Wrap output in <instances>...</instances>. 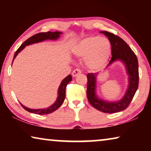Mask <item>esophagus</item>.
<instances>
[{
  "instance_id": "esophagus-1",
  "label": "esophagus",
  "mask_w": 151,
  "mask_h": 151,
  "mask_svg": "<svg viewBox=\"0 0 151 151\" xmlns=\"http://www.w3.org/2000/svg\"><path fill=\"white\" fill-rule=\"evenodd\" d=\"M81 73V70L80 69H78V68H76L75 70H74L73 71V73H72V75L73 77H75L77 75H78L79 74Z\"/></svg>"
}]
</instances>
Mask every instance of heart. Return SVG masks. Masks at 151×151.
<instances>
[{"mask_svg": "<svg viewBox=\"0 0 151 151\" xmlns=\"http://www.w3.org/2000/svg\"><path fill=\"white\" fill-rule=\"evenodd\" d=\"M76 57L85 58V65L89 69L98 70L106 65L111 53L109 40L98 36L87 37L73 48Z\"/></svg>", "mask_w": 151, "mask_h": 151, "instance_id": "1", "label": "heart"}]
</instances>
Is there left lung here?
Returning <instances> with one entry per match:
<instances>
[{
  "label": "left lung",
  "instance_id": "left-lung-1",
  "mask_svg": "<svg viewBox=\"0 0 151 151\" xmlns=\"http://www.w3.org/2000/svg\"><path fill=\"white\" fill-rule=\"evenodd\" d=\"M100 32L108 37L112 47V58L106 68L116 61H121L126 68L129 84L124 96L119 101L103 100L96 94V76L99 73H88L86 76V95L94 108L105 113H114L126 109L136 93L139 86V63L134 52L121 38L107 31Z\"/></svg>",
  "mask_w": 151,
  "mask_h": 151
}]
</instances>
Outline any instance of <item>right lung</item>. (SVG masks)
Returning a JSON list of instances; mask_svg holds the SVG:
<instances>
[{
	"instance_id": "add662e5",
	"label": "right lung",
	"mask_w": 151,
	"mask_h": 151,
	"mask_svg": "<svg viewBox=\"0 0 151 151\" xmlns=\"http://www.w3.org/2000/svg\"><path fill=\"white\" fill-rule=\"evenodd\" d=\"M61 34H63V32H58V31H55V32L48 31L47 32H40V33H38V34L33 35L32 37H30L29 39H28L27 40H25V41L21 45V46L18 48V50L16 51V52H15V54L14 55L12 63H13L14 58H16L18 54H19L20 52H21L26 46L35 44V43L40 42L44 41V40H56L60 37ZM71 81H72V76L70 75H68L66 77H65L63 79L62 82H61L60 85L58 89V93H57L58 96L57 98V100H56V101L52 104V105L47 107V108L33 109L28 108V107L24 106L23 104H22L21 103H20V104H21L22 106L23 107L26 111H29L30 112H32V113H35L37 114H47L52 113V112L55 111L56 110H57L58 108H59V107L61 106V104H63L64 101H65L66 85H67Z\"/></svg>"
}]
</instances>
